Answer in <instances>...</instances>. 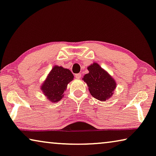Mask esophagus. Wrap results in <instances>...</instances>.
Here are the masks:
<instances>
[{"instance_id": "esophagus-1", "label": "esophagus", "mask_w": 156, "mask_h": 156, "mask_svg": "<svg viewBox=\"0 0 156 156\" xmlns=\"http://www.w3.org/2000/svg\"><path fill=\"white\" fill-rule=\"evenodd\" d=\"M75 77L76 78H78V79L80 78H81V74L80 73H76V74H75Z\"/></svg>"}]
</instances>
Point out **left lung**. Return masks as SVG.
<instances>
[{
  "label": "left lung",
  "mask_w": 156,
  "mask_h": 156,
  "mask_svg": "<svg viewBox=\"0 0 156 156\" xmlns=\"http://www.w3.org/2000/svg\"><path fill=\"white\" fill-rule=\"evenodd\" d=\"M87 69L89 73L83 76V80L87 83L92 96L102 101L111 98L116 87L114 79L97 63H93Z\"/></svg>",
  "instance_id": "8db88e82"
}]
</instances>
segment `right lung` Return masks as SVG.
<instances>
[{
    "instance_id": "right-lung-1",
    "label": "right lung",
    "mask_w": 156,
    "mask_h": 156,
    "mask_svg": "<svg viewBox=\"0 0 156 156\" xmlns=\"http://www.w3.org/2000/svg\"><path fill=\"white\" fill-rule=\"evenodd\" d=\"M69 69L55 66L48 74L45 82L41 85V90L49 101L57 102L61 100L67 85L73 79Z\"/></svg>"
}]
</instances>
